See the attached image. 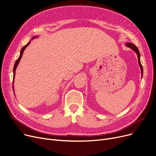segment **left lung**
I'll return each mask as SVG.
<instances>
[{"mask_svg":"<svg viewBox=\"0 0 156 156\" xmlns=\"http://www.w3.org/2000/svg\"><path fill=\"white\" fill-rule=\"evenodd\" d=\"M126 46L128 47H130L132 49H133V50L136 53L137 55H138V64H139V66H140V69H141V71H142V75H143V68H142V66L141 64V62H140V52H139V51H138V48L133 44L132 43H127L126 44Z\"/></svg>","mask_w":156,"mask_h":156,"instance_id":"1","label":"left lung"}]
</instances>
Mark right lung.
Segmentation results:
<instances>
[{"instance_id":"right-lung-1","label":"right lung","mask_w":156,"mask_h":156,"mask_svg":"<svg viewBox=\"0 0 156 156\" xmlns=\"http://www.w3.org/2000/svg\"><path fill=\"white\" fill-rule=\"evenodd\" d=\"M34 38H35V37H34V38H33L32 39H34ZM30 42H28L26 45H24V46L22 48L21 51V52H20V57H18V59L17 60H16V62H15V64H14V69H13V73H14L13 80L14 79V76H15V71H16V68H17L18 65V63L20 62V60H21V57H22V55H23V52H24V49H25V48H27V47L28 45H30ZM12 83H14V81H13V82H12ZM12 87H13V86H12Z\"/></svg>"}]
</instances>
